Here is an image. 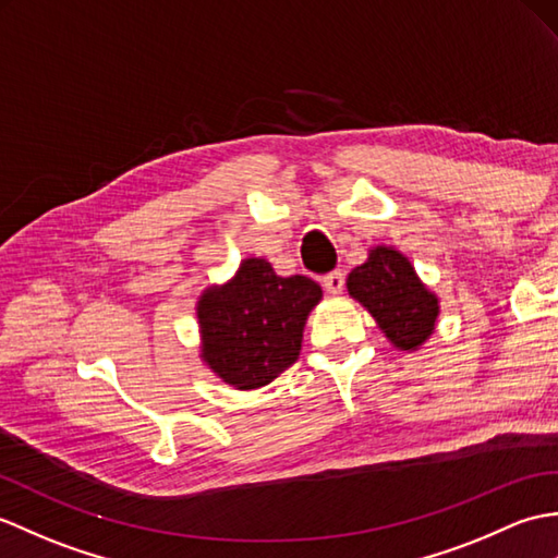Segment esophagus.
<instances>
[{
    "label": "esophagus",
    "instance_id": "esophagus-1",
    "mask_svg": "<svg viewBox=\"0 0 558 558\" xmlns=\"http://www.w3.org/2000/svg\"><path fill=\"white\" fill-rule=\"evenodd\" d=\"M323 288H326L330 294H340L344 290V276L342 270H332L326 278H323Z\"/></svg>",
    "mask_w": 558,
    "mask_h": 558
}]
</instances>
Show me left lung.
Segmentation results:
<instances>
[{
	"label": "left lung",
	"mask_w": 558,
	"mask_h": 558,
	"mask_svg": "<svg viewBox=\"0 0 558 558\" xmlns=\"http://www.w3.org/2000/svg\"><path fill=\"white\" fill-rule=\"evenodd\" d=\"M349 296L364 306L401 352H416L430 340L439 316L437 294L427 290L409 258L395 247L368 250L366 264L347 278Z\"/></svg>",
	"instance_id": "left-lung-1"
}]
</instances>
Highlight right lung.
Instances as JSON below:
<instances>
[{"mask_svg":"<svg viewBox=\"0 0 558 558\" xmlns=\"http://www.w3.org/2000/svg\"><path fill=\"white\" fill-rule=\"evenodd\" d=\"M323 296L306 276H276L266 258H244L238 274L197 300L202 361L235 390L274 383L300 356L304 326Z\"/></svg>","mask_w":558,"mask_h":558,"instance_id":"obj_1","label":"right lung"}]
</instances>
